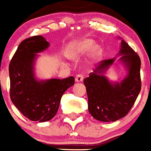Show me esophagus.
<instances>
[{
	"instance_id": "34e87169",
	"label": "esophagus",
	"mask_w": 151,
	"mask_h": 151,
	"mask_svg": "<svg viewBox=\"0 0 151 151\" xmlns=\"http://www.w3.org/2000/svg\"><path fill=\"white\" fill-rule=\"evenodd\" d=\"M83 79H84V76L81 74H78L76 76V81L77 82H81L83 81Z\"/></svg>"
}]
</instances>
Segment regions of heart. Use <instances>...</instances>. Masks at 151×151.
Instances as JSON below:
<instances>
[{"mask_svg": "<svg viewBox=\"0 0 151 151\" xmlns=\"http://www.w3.org/2000/svg\"><path fill=\"white\" fill-rule=\"evenodd\" d=\"M93 44L94 41L91 39H84L72 43L67 49V56L72 59H77L90 50V57L92 58H99L102 55V49L100 46Z\"/></svg>", "mask_w": 151, "mask_h": 151, "instance_id": "heart-1", "label": "heart"}]
</instances>
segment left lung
Masks as SVG:
<instances>
[{"mask_svg": "<svg viewBox=\"0 0 151 151\" xmlns=\"http://www.w3.org/2000/svg\"><path fill=\"white\" fill-rule=\"evenodd\" d=\"M119 55L127 69V76L122 82H110L103 73L114 62L103 60L99 66L84 79L88 98V110L94 119L104 122L124 117L134 104L141 91V60L137 53L122 41Z\"/></svg>", "mask_w": 151, "mask_h": 151, "instance_id": "left-lung-1", "label": "left lung"}]
</instances>
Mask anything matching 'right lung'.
Masks as SVG:
<instances>
[{"label":"right lung","instance_id":"add662e5","mask_svg":"<svg viewBox=\"0 0 151 151\" xmlns=\"http://www.w3.org/2000/svg\"><path fill=\"white\" fill-rule=\"evenodd\" d=\"M50 43L41 35L24 40L9 66L10 98L18 110L31 121L44 122L57 113L64 92L75 83L74 77L38 81L34 76V61L38 52Z\"/></svg>","mask_w":151,"mask_h":151}]
</instances>
